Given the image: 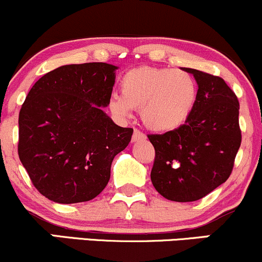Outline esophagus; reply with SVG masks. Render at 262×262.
Returning a JSON list of instances; mask_svg holds the SVG:
<instances>
[{
    "label": "esophagus",
    "mask_w": 262,
    "mask_h": 262,
    "mask_svg": "<svg viewBox=\"0 0 262 262\" xmlns=\"http://www.w3.org/2000/svg\"><path fill=\"white\" fill-rule=\"evenodd\" d=\"M146 136L142 134V132L139 130H135L134 135H132V142H136V141H141V140H145Z\"/></svg>",
    "instance_id": "esophagus-1"
}]
</instances>
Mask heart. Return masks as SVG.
<instances>
[{"label":"heart","mask_w":262,"mask_h":262,"mask_svg":"<svg viewBox=\"0 0 262 262\" xmlns=\"http://www.w3.org/2000/svg\"><path fill=\"white\" fill-rule=\"evenodd\" d=\"M121 96L113 94L108 107L114 115L128 117L141 108L147 128L167 132L189 119L198 100V85L192 74L170 68L137 67L122 76Z\"/></svg>","instance_id":"heart-1"}]
</instances>
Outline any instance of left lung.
I'll use <instances>...</instances> for the list:
<instances>
[{
	"label": "left lung",
	"mask_w": 262,
	"mask_h": 262,
	"mask_svg": "<svg viewBox=\"0 0 262 262\" xmlns=\"http://www.w3.org/2000/svg\"><path fill=\"white\" fill-rule=\"evenodd\" d=\"M198 84V100L184 125L163 135H148L156 157L151 181L173 202H194L230 176L242 143L239 101L219 76L184 68Z\"/></svg>",
	"instance_id": "8db88e82"
}]
</instances>
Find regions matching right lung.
Wrapping results in <instances>:
<instances>
[{
	"mask_svg": "<svg viewBox=\"0 0 262 262\" xmlns=\"http://www.w3.org/2000/svg\"><path fill=\"white\" fill-rule=\"evenodd\" d=\"M119 68L63 66L43 75L19 111L18 156L33 186L49 201H92L110 179L114 157L134 130L105 113Z\"/></svg>",
	"mask_w": 262,
	"mask_h": 262,
	"instance_id": "1",
	"label": "right lung"
}]
</instances>
